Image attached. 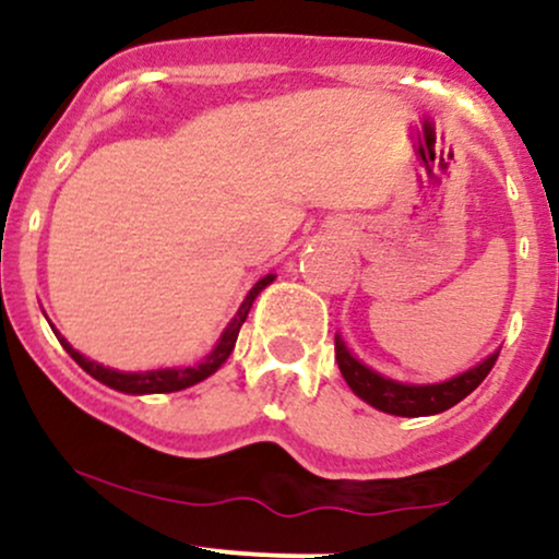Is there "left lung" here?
Returning <instances> with one entry per match:
<instances>
[{
	"mask_svg": "<svg viewBox=\"0 0 559 559\" xmlns=\"http://www.w3.org/2000/svg\"><path fill=\"white\" fill-rule=\"evenodd\" d=\"M499 349L491 352L486 360L473 365L465 373L449 378L441 383H404L394 381V378L381 376L378 370L368 368L362 360H357L349 352V346L342 336L336 333V362L342 370L344 381L349 383V389L360 396L362 402H368L370 407L381 409V413L400 415V418H423V415H439L444 409L454 407L457 402H463L473 389L480 386L489 370L497 362Z\"/></svg>",
	"mask_w": 559,
	"mask_h": 559,
	"instance_id": "obj_1",
	"label": "left lung"
}]
</instances>
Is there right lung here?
Wrapping results in <instances>:
<instances>
[{"instance_id": "1", "label": "right lung", "mask_w": 559, "mask_h": 559, "mask_svg": "<svg viewBox=\"0 0 559 559\" xmlns=\"http://www.w3.org/2000/svg\"><path fill=\"white\" fill-rule=\"evenodd\" d=\"M273 281H275L273 273L262 275L258 284L249 288V294H247V297H243V301L239 305V310H236V316L230 318V323L226 325V331H223L221 338H217V342H215L213 352H210V355L204 357L202 362L186 365V368L136 370V373H131V370L105 368V365H102V362L88 360L86 355H81L79 349H73V346L66 342V336H60V331H55V329L52 331H55V336L60 338V344L66 346L68 355L73 357V360L79 362L88 376L96 378V381H99V383H105V386H110L115 391H123V394H139V396L141 394H170V391L189 389V386H194V383L204 381V378L213 376L215 370L228 360L230 352H234V346H236V338H239V331H241L243 320H247L249 310H252V301L258 299L262 288L271 286ZM49 325H52V323H49Z\"/></svg>"}]
</instances>
